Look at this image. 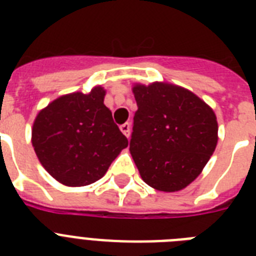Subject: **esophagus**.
<instances>
[{"mask_svg": "<svg viewBox=\"0 0 256 256\" xmlns=\"http://www.w3.org/2000/svg\"><path fill=\"white\" fill-rule=\"evenodd\" d=\"M120 132L124 134V136H128V138L130 136V124H120Z\"/></svg>", "mask_w": 256, "mask_h": 256, "instance_id": "esophagus-1", "label": "esophagus"}]
</instances>
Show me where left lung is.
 Instances as JSON below:
<instances>
[{
	"label": "left lung",
	"instance_id": "obj_1",
	"mask_svg": "<svg viewBox=\"0 0 256 256\" xmlns=\"http://www.w3.org/2000/svg\"><path fill=\"white\" fill-rule=\"evenodd\" d=\"M138 110L130 154L140 176L158 191L175 192L198 178L218 144L214 110L196 94L168 82L134 84Z\"/></svg>",
	"mask_w": 256,
	"mask_h": 256
}]
</instances>
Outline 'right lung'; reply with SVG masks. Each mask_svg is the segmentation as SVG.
<instances>
[{"label": "right lung", "mask_w": 256, "mask_h": 256, "mask_svg": "<svg viewBox=\"0 0 256 256\" xmlns=\"http://www.w3.org/2000/svg\"><path fill=\"white\" fill-rule=\"evenodd\" d=\"M106 90L64 94L38 112L32 128V144L48 172L69 187L88 186L106 174L128 148L112 112L104 106Z\"/></svg>", "instance_id": "1"}]
</instances>
